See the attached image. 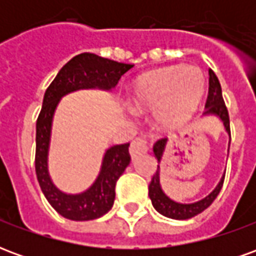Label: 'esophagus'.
Wrapping results in <instances>:
<instances>
[{
    "label": "esophagus",
    "mask_w": 256,
    "mask_h": 256,
    "mask_svg": "<svg viewBox=\"0 0 256 256\" xmlns=\"http://www.w3.org/2000/svg\"><path fill=\"white\" fill-rule=\"evenodd\" d=\"M146 150H148V144L142 137H137L130 145V156L133 159L137 158V156L142 155V154H146Z\"/></svg>",
    "instance_id": "esophagus-1"
}]
</instances>
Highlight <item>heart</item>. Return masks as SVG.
Returning a JSON list of instances; mask_svg holds the SVG:
<instances>
[{"label":"heart","instance_id":"heart-1","mask_svg":"<svg viewBox=\"0 0 256 256\" xmlns=\"http://www.w3.org/2000/svg\"><path fill=\"white\" fill-rule=\"evenodd\" d=\"M203 86L198 68L170 66L140 76L133 84L130 101L137 111H155L156 122L170 128L192 116Z\"/></svg>","mask_w":256,"mask_h":256}]
</instances>
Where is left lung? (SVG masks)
Returning a JSON list of instances; mask_svg holds the SVG:
<instances>
[{
    "instance_id": "8db88e82",
    "label": "left lung",
    "mask_w": 256,
    "mask_h": 256,
    "mask_svg": "<svg viewBox=\"0 0 256 256\" xmlns=\"http://www.w3.org/2000/svg\"><path fill=\"white\" fill-rule=\"evenodd\" d=\"M208 94H207V101H206V111L203 115H215L218 116L224 123V128L229 134V145H230V122H229V114H228V108H226L224 98H222V89H220V84L216 75L214 74L212 70H208ZM164 140H159L155 145H154V154L158 162L160 163L163 154H164ZM224 180H225V172L220 178L218 185L215 186L212 192L210 193L208 196H206L198 202L194 203H178L174 202L167 196L166 193L163 192L160 186V172H159V164H158V170L152 177V181L150 184V198L152 202V206L155 207L158 212L164 215L167 218H172V220H189L194 215L203 212L204 210L211 206L214 202L215 198L218 196V193L222 189L224 185Z\"/></svg>"
}]
</instances>
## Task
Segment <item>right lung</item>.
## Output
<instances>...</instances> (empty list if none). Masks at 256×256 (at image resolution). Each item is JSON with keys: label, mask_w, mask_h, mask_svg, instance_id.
Segmentation results:
<instances>
[{"label": "right lung", "mask_w": 256, "mask_h": 256, "mask_svg": "<svg viewBox=\"0 0 256 256\" xmlns=\"http://www.w3.org/2000/svg\"><path fill=\"white\" fill-rule=\"evenodd\" d=\"M133 64L118 63L94 53H80L64 66L44 96L40 116L36 119V172L46 200L64 218L90 220L106 214L114 206L115 185L130 163L128 144L114 145L102 158L101 168L89 189L76 194L62 192L53 184L48 170V154L50 144L54 111L63 96L82 89L111 90L123 74Z\"/></svg>", "instance_id": "1"}]
</instances>
